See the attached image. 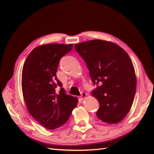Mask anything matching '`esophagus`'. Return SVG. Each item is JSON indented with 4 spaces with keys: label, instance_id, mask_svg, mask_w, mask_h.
I'll use <instances>...</instances> for the list:
<instances>
[{
    "label": "esophagus",
    "instance_id": "1",
    "mask_svg": "<svg viewBox=\"0 0 154 154\" xmlns=\"http://www.w3.org/2000/svg\"><path fill=\"white\" fill-rule=\"evenodd\" d=\"M87 96V94L86 93H85V92H82V93H81V94L80 98H81V99H84Z\"/></svg>",
    "mask_w": 154,
    "mask_h": 154
}]
</instances>
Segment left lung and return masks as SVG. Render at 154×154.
I'll list each match as a JSON object with an SVG mask.
<instances>
[{"label": "left lung", "instance_id": "1", "mask_svg": "<svg viewBox=\"0 0 154 154\" xmlns=\"http://www.w3.org/2000/svg\"><path fill=\"white\" fill-rule=\"evenodd\" d=\"M75 50L86 63L93 85H97L92 92L99 103L97 117L108 124L120 122L131 109L136 90L131 59L119 45L101 40L75 44Z\"/></svg>", "mask_w": 154, "mask_h": 154}]
</instances>
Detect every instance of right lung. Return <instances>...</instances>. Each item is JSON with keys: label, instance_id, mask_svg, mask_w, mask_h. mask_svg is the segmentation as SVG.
<instances>
[{"label": "right lung", "instance_id": "obj_1", "mask_svg": "<svg viewBox=\"0 0 154 154\" xmlns=\"http://www.w3.org/2000/svg\"><path fill=\"white\" fill-rule=\"evenodd\" d=\"M73 45L50 44L36 47L28 55L22 72V89L31 116L45 128L54 130L67 122L77 97L69 95L57 79L60 59ZM60 87L59 92L56 88Z\"/></svg>", "mask_w": 154, "mask_h": 154}]
</instances>
